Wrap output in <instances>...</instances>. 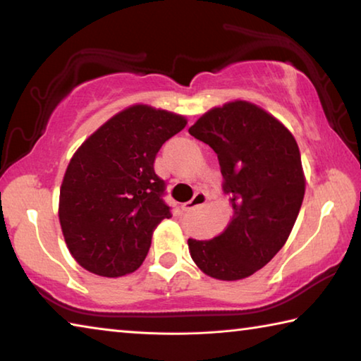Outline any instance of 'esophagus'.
<instances>
[{
	"label": "esophagus",
	"mask_w": 361,
	"mask_h": 361,
	"mask_svg": "<svg viewBox=\"0 0 361 361\" xmlns=\"http://www.w3.org/2000/svg\"><path fill=\"white\" fill-rule=\"evenodd\" d=\"M207 200H209V195H207V192H204V191H197V192L194 194L192 200H189V202L183 205L181 209H183V212H186V213H189V212H194L195 209H199V207L205 205V204H207Z\"/></svg>",
	"instance_id": "esophagus-1"
}]
</instances>
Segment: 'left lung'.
Segmentation results:
<instances>
[{
	"label": "left lung",
	"mask_w": 361,
	"mask_h": 361,
	"mask_svg": "<svg viewBox=\"0 0 361 361\" xmlns=\"http://www.w3.org/2000/svg\"><path fill=\"white\" fill-rule=\"evenodd\" d=\"M189 133L216 152L234 210L219 235L189 239V253L213 279L250 277L285 245L301 209L305 178L296 140L272 114L245 100L212 108Z\"/></svg>",
	"instance_id": "1"
}]
</instances>
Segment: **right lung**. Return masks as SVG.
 I'll list each match as a JSON object with an SVG mask.
<instances>
[{
    "instance_id": "1",
    "label": "right lung",
    "mask_w": 361,
    "mask_h": 361,
    "mask_svg": "<svg viewBox=\"0 0 361 361\" xmlns=\"http://www.w3.org/2000/svg\"><path fill=\"white\" fill-rule=\"evenodd\" d=\"M186 124L185 116L133 105L73 154L60 188L59 219L66 247L85 271L121 277L142 266L152 232L172 216L154 159Z\"/></svg>"
}]
</instances>
